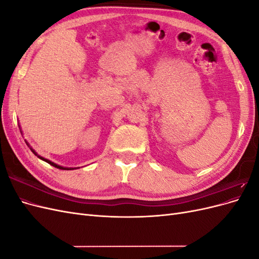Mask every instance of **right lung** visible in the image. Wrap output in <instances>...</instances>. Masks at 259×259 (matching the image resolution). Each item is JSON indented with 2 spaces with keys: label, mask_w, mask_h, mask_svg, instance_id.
<instances>
[{
  "label": "right lung",
  "mask_w": 259,
  "mask_h": 259,
  "mask_svg": "<svg viewBox=\"0 0 259 259\" xmlns=\"http://www.w3.org/2000/svg\"><path fill=\"white\" fill-rule=\"evenodd\" d=\"M26 144L29 146V144H28V142H26ZM30 147V146H29ZM30 149H31V151H32L38 159H41V160H43V161H45V162H48L49 164H51L52 166H54V167H57V168H59V169H67V170H70V169H74L73 167H64V166H60V165H58V164H56V163H54V162H52V161H50V160H48V159H45V158H43V156H41V155H38L32 148L30 147Z\"/></svg>",
  "instance_id": "right-lung-1"
}]
</instances>
